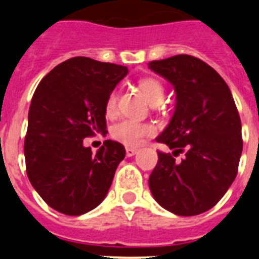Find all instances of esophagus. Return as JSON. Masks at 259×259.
I'll list each match as a JSON object with an SVG mask.
<instances>
[{"label": "esophagus", "mask_w": 259, "mask_h": 259, "mask_svg": "<svg viewBox=\"0 0 259 259\" xmlns=\"http://www.w3.org/2000/svg\"><path fill=\"white\" fill-rule=\"evenodd\" d=\"M136 153H137V149H134V148H126V156L127 157H132Z\"/></svg>", "instance_id": "esophagus-1"}]
</instances>
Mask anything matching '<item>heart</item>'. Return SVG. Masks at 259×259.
Returning <instances> with one entry per match:
<instances>
[{"label":"heart","instance_id":"1","mask_svg":"<svg viewBox=\"0 0 259 259\" xmlns=\"http://www.w3.org/2000/svg\"><path fill=\"white\" fill-rule=\"evenodd\" d=\"M138 87L141 90L146 99L152 105L161 103L165 95V87L158 79L153 76H144L138 80ZM117 109V94L110 93L105 102L106 115H113ZM154 134V127L150 123L137 122L133 119H123L118 122L117 125L111 129V136L114 140L122 142L126 146H138L141 145L146 137H150Z\"/></svg>","mask_w":259,"mask_h":259}]
</instances>
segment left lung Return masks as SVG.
I'll list each match as a JSON object with an SVG mask.
<instances>
[{"label":"left lung","instance_id":"8db88e82","mask_svg":"<svg viewBox=\"0 0 259 259\" xmlns=\"http://www.w3.org/2000/svg\"><path fill=\"white\" fill-rule=\"evenodd\" d=\"M176 91V109L156 141L158 150L149 188L158 204L180 217L212 208L233 184L242 154V125L227 83L212 67L191 55L148 63ZM180 153L185 157L176 160Z\"/></svg>","mask_w":259,"mask_h":259}]
</instances>
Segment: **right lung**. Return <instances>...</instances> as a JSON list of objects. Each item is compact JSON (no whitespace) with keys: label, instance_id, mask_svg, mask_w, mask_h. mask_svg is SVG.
Here are the masks:
<instances>
[{"label":"right lung","instance_id":"obj_1","mask_svg":"<svg viewBox=\"0 0 259 259\" xmlns=\"http://www.w3.org/2000/svg\"><path fill=\"white\" fill-rule=\"evenodd\" d=\"M127 67L76 56L41 79L28 114L24 141L26 175L47 204L78 217L109 192L125 148L103 142L97 153L83 140L105 133V102Z\"/></svg>","mask_w":259,"mask_h":259}]
</instances>
